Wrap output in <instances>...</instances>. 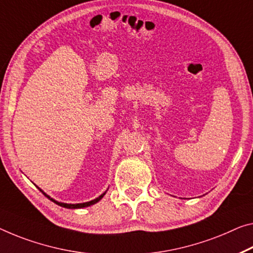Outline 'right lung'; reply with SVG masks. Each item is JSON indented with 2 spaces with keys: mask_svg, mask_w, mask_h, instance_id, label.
Wrapping results in <instances>:
<instances>
[{
  "mask_svg": "<svg viewBox=\"0 0 253 253\" xmlns=\"http://www.w3.org/2000/svg\"><path fill=\"white\" fill-rule=\"evenodd\" d=\"M40 189V188H38ZM40 191H42V189H40ZM42 194H45L46 197L48 198L49 200H52L53 203H55L56 205H59V206H61V207H64V208H70V209H77V208H84V207H88V206H91V205H94V204H96V203H98V201L102 199V198L105 196V193L106 192H104L103 194H100V196L98 197V198H96V199H94V200H91V201H88V203H84V204H64V203H59V201H56V200H54L53 198H50L49 196H47V194H46L44 191H42Z\"/></svg>",
  "mask_w": 253,
  "mask_h": 253,
  "instance_id": "1",
  "label": "right lung"
}]
</instances>
